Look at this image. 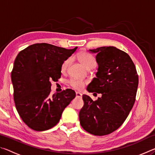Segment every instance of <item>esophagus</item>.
Instances as JSON below:
<instances>
[{
    "label": "esophagus",
    "instance_id": "1",
    "mask_svg": "<svg viewBox=\"0 0 155 155\" xmlns=\"http://www.w3.org/2000/svg\"><path fill=\"white\" fill-rule=\"evenodd\" d=\"M76 96H77V98H82V94L78 92V91H77V92H76Z\"/></svg>",
    "mask_w": 155,
    "mask_h": 155
}]
</instances>
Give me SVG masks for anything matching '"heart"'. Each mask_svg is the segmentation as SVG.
<instances>
[{"mask_svg":"<svg viewBox=\"0 0 155 155\" xmlns=\"http://www.w3.org/2000/svg\"><path fill=\"white\" fill-rule=\"evenodd\" d=\"M77 57L78 60L81 62V64L83 65V66L87 68V69H88V68H94L96 66V59H94V57L87 53V52H81V53H79L78 54ZM70 61H71V59L70 58L65 60L61 65L62 71L66 70ZM70 85L75 89L80 90V89H82L84 87L85 81L81 79H75V78H74V79H72L70 81Z\"/></svg>","mask_w":155,"mask_h":155,"instance_id":"obj_1","label":"heart"}]
</instances>
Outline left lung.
Masks as SVG:
<instances>
[{
    "mask_svg": "<svg viewBox=\"0 0 155 155\" xmlns=\"http://www.w3.org/2000/svg\"><path fill=\"white\" fill-rule=\"evenodd\" d=\"M89 52L96 54L98 68L96 77L87 85V90L101 94L102 96L93 101L83 94L80 124L91 134L105 135L117 130L132 109L138 87V75L130 56L116 47H99Z\"/></svg>",
    "mask_w": 155,
    "mask_h": 155,
    "instance_id": "left-lung-1",
    "label": "left lung"
}]
</instances>
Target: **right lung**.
Wrapping results in <instances>:
<instances>
[{
  "label": "right lung",
  "instance_id": "1",
  "mask_svg": "<svg viewBox=\"0 0 155 155\" xmlns=\"http://www.w3.org/2000/svg\"><path fill=\"white\" fill-rule=\"evenodd\" d=\"M77 49L46 43L35 44L20 51L12 72L15 108L33 130H48L59 122L64 109L75 98L71 89L51 96V81L61 78V65Z\"/></svg>",
  "mask_w": 155,
  "mask_h": 155
}]
</instances>
